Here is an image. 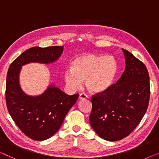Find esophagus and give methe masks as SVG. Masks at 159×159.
<instances>
[{"label": "esophagus", "mask_w": 159, "mask_h": 159, "mask_svg": "<svg viewBox=\"0 0 159 159\" xmlns=\"http://www.w3.org/2000/svg\"><path fill=\"white\" fill-rule=\"evenodd\" d=\"M87 97H87V95L86 94V93H80V95H79V99L80 100L85 99H86Z\"/></svg>", "instance_id": "obj_1"}]
</instances>
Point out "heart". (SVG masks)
Wrapping results in <instances>:
<instances>
[{"label": "heart", "mask_w": 159, "mask_h": 159, "mask_svg": "<svg viewBox=\"0 0 159 159\" xmlns=\"http://www.w3.org/2000/svg\"><path fill=\"white\" fill-rule=\"evenodd\" d=\"M117 70V61L112 56L87 53L73 59L70 69L64 72V79L67 86L72 89L79 88L85 80L89 92L99 93L109 88Z\"/></svg>", "instance_id": "b5f03b06"}]
</instances>
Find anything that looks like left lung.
Returning a JSON list of instances; mask_svg holds the SVG:
<instances>
[{
	"instance_id": "8db88e82",
	"label": "left lung",
	"mask_w": 159,
	"mask_h": 159,
	"mask_svg": "<svg viewBox=\"0 0 159 159\" xmlns=\"http://www.w3.org/2000/svg\"><path fill=\"white\" fill-rule=\"evenodd\" d=\"M125 71L115 84L91 97L89 122L98 135L117 141L133 132L148 109L150 79L146 67L128 51L122 49Z\"/></svg>"
}]
</instances>
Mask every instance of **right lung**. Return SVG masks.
I'll return each instance as SVG.
<instances>
[{
  "instance_id": "add662e5",
  "label": "right lung",
  "mask_w": 159,
  "mask_h": 159,
  "mask_svg": "<svg viewBox=\"0 0 159 159\" xmlns=\"http://www.w3.org/2000/svg\"><path fill=\"white\" fill-rule=\"evenodd\" d=\"M62 52V46L34 47L24 51L8 68L6 88L8 111L22 133L32 140H44L55 135L79 94L69 96L50 85L41 95L29 96L20 86V71L22 66L30 62L52 63Z\"/></svg>"
}]
</instances>
